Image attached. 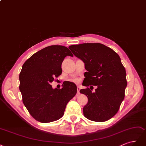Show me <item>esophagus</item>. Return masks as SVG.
I'll return each instance as SVG.
<instances>
[{
    "instance_id": "34e87169",
    "label": "esophagus",
    "mask_w": 146,
    "mask_h": 146,
    "mask_svg": "<svg viewBox=\"0 0 146 146\" xmlns=\"http://www.w3.org/2000/svg\"><path fill=\"white\" fill-rule=\"evenodd\" d=\"M80 89H81V88H80V87L78 86L77 87V93H78V94H79V90H80Z\"/></svg>"
}]
</instances>
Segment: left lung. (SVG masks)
Returning <instances> with one entry per match:
<instances>
[{
	"label": "left lung",
	"mask_w": 146,
	"mask_h": 146,
	"mask_svg": "<svg viewBox=\"0 0 146 146\" xmlns=\"http://www.w3.org/2000/svg\"><path fill=\"white\" fill-rule=\"evenodd\" d=\"M68 48L83 61L87 70L82 85L87 87L80 90L88 98L83 109L84 116L96 122L110 119L118 111L127 87L125 69L119 55L100 43L73 45ZM93 85L97 86L95 92H92Z\"/></svg>",
	"instance_id": "obj_1"
}]
</instances>
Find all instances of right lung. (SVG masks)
Listing matches in <instances>:
<instances>
[{"label": "right lung", "mask_w": 146, "mask_h": 146, "mask_svg": "<svg viewBox=\"0 0 146 146\" xmlns=\"http://www.w3.org/2000/svg\"><path fill=\"white\" fill-rule=\"evenodd\" d=\"M67 56H73L66 46L51 45L33 54L22 65L19 74L22 101L31 116L40 123L61 118L77 93L76 86L68 81L63 82L61 89L51 85L62 73L61 65Z\"/></svg>", "instance_id": "1"}]
</instances>
